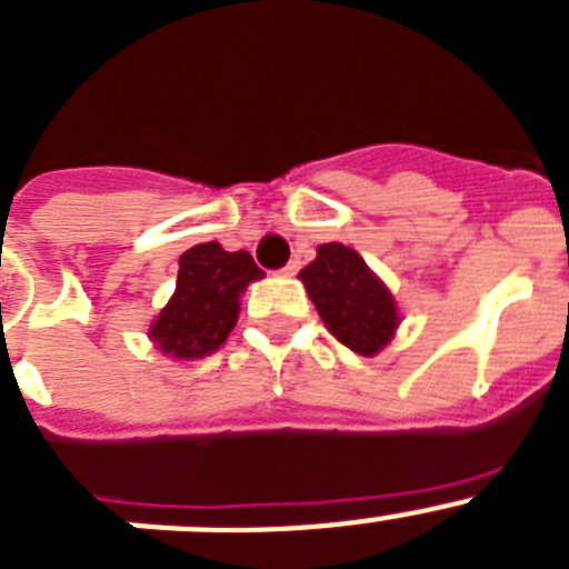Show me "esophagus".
Segmentation results:
<instances>
[{"label":"esophagus","instance_id":"esophagus-1","mask_svg":"<svg viewBox=\"0 0 569 569\" xmlns=\"http://www.w3.org/2000/svg\"><path fill=\"white\" fill-rule=\"evenodd\" d=\"M281 273H284V276H296V273H299V261H288V264L281 268Z\"/></svg>","mask_w":569,"mask_h":569}]
</instances>
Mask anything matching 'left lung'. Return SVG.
I'll return each instance as SVG.
<instances>
[{"label":"left lung","instance_id":"1","mask_svg":"<svg viewBox=\"0 0 569 569\" xmlns=\"http://www.w3.org/2000/svg\"><path fill=\"white\" fill-rule=\"evenodd\" d=\"M310 301L330 333L359 356H376L399 328V308L385 281L341 241L319 244L301 270Z\"/></svg>","mask_w":569,"mask_h":569}]
</instances>
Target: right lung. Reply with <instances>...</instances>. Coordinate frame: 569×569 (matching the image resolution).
<instances>
[{"instance_id":"add662e5","label":"right lung","mask_w":569,"mask_h":569,"mask_svg":"<svg viewBox=\"0 0 569 569\" xmlns=\"http://www.w3.org/2000/svg\"><path fill=\"white\" fill-rule=\"evenodd\" d=\"M261 276L248 250L228 253L219 241L184 250L173 296L150 325L156 350L179 361L216 353L239 319V296Z\"/></svg>"}]
</instances>
